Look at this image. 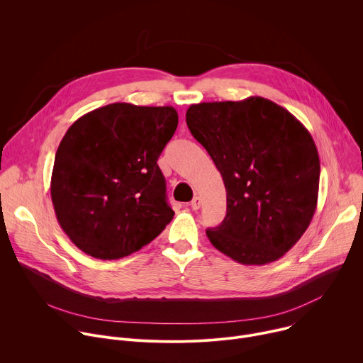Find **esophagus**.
<instances>
[{
  "label": "esophagus",
  "mask_w": 363,
  "mask_h": 363,
  "mask_svg": "<svg viewBox=\"0 0 363 363\" xmlns=\"http://www.w3.org/2000/svg\"><path fill=\"white\" fill-rule=\"evenodd\" d=\"M201 206V198L199 196H194L192 198V201H191V208L194 210V211H196L198 208Z\"/></svg>",
  "instance_id": "34e87169"
}]
</instances>
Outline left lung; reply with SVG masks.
<instances>
[{
  "label": "left lung",
  "mask_w": 363,
  "mask_h": 363,
  "mask_svg": "<svg viewBox=\"0 0 363 363\" xmlns=\"http://www.w3.org/2000/svg\"><path fill=\"white\" fill-rule=\"evenodd\" d=\"M186 125L227 191V216L206 237L245 266L279 260L318 206L320 161L312 135L289 111L258 96L191 105Z\"/></svg>",
  "instance_id": "8db88e82"
}]
</instances>
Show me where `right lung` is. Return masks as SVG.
Wrapping results in <instances>:
<instances>
[{
  "mask_svg": "<svg viewBox=\"0 0 363 363\" xmlns=\"http://www.w3.org/2000/svg\"><path fill=\"white\" fill-rule=\"evenodd\" d=\"M177 126L172 106L112 103L69 128L50 192L57 221L76 247L116 260L164 231L174 211L157 161Z\"/></svg>",
  "mask_w": 363,
  "mask_h": 363,
  "instance_id": "1",
  "label": "right lung"
}]
</instances>
